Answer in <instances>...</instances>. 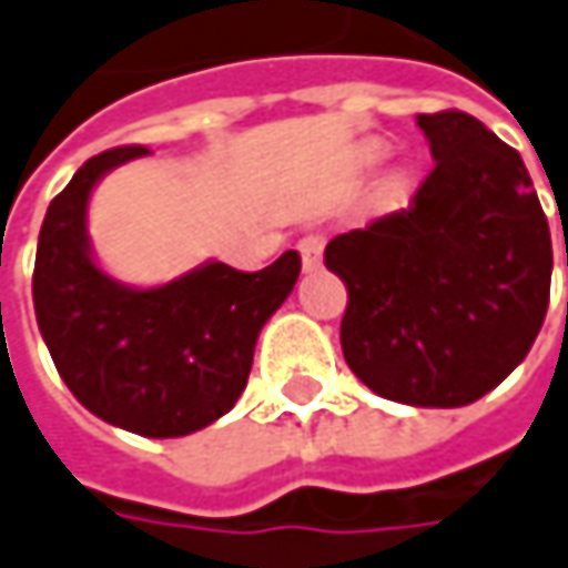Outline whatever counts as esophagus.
I'll return each instance as SVG.
<instances>
[{
    "instance_id": "esophagus-1",
    "label": "esophagus",
    "mask_w": 568,
    "mask_h": 568,
    "mask_svg": "<svg viewBox=\"0 0 568 568\" xmlns=\"http://www.w3.org/2000/svg\"><path fill=\"white\" fill-rule=\"evenodd\" d=\"M298 254H302V263H305V270H314L321 257H324V235H317V232H311L298 241Z\"/></svg>"
}]
</instances>
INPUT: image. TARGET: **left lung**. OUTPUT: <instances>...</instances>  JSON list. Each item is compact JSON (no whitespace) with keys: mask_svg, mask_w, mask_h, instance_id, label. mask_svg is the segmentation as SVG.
<instances>
[{"mask_svg":"<svg viewBox=\"0 0 568 568\" xmlns=\"http://www.w3.org/2000/svg\"><path fill=\"white\" fill-rule=\"evenodd\" d=\"M435 168L407 210L336 235L346 365L413 407L480 400L528 356L550 305V225L521 155L477 116H416ZM568 266V257H566Z\"/></svg>","mask_w":568,"mask_h":568,"instance_id":"left-lung-1","label":"left lung"}]
</instances>
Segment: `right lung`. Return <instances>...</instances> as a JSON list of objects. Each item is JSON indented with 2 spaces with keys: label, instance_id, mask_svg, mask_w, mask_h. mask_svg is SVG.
Listing matches in <instances>:
<instances>
[{
  "label": "right lung",
  "instance_id": "obj_1",
  "mask_svg": "<svg viewBox=\"0 0 568 568\" xmlns=\"http://www.w3.org/2000/svg\"><path fill=\"white\" fill-rule=\"evenodd\" d=\"M139 155L149 149H108L53 196L38 237L34 314L82 407L136 435L178 438L235 407L260 331L288 298L302 257L285 251L257 273L210 260L159 288L111 280L88 251V196L111 168Z\"/></svg>",
  "mask_w": 568,
  "mask_h": 568
}]
</instances>
